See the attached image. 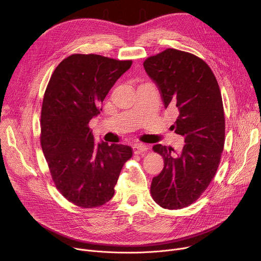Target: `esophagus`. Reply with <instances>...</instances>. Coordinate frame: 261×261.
<instances>
[{
    "instance_id": "1",
    "label": "esophagus",
    "mask_w": 261,
    "mask_h": 261,
    "mask_svg": "<svg viewBox=\"0 0 261 261\" xmlns=\"http://www.w3.org/2000/svg\"><path fill=\"white\" fill-rule=\"evenodd\" d=\"M147 150H148V148L141 144H136L133 146V151L135 154H141L143 152H146Z\"/></svg>"
}]
</instances>
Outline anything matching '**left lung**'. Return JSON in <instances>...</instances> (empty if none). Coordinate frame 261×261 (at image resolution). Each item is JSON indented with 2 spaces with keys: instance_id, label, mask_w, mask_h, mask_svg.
I'll use <instances>...</instances> for the list:
<instances>
[{
  "instance_id": "obj_1",
  "label": "left lung",
  "mask_w": 261,
  "mask_h": 261,
  "mask_svg": "<svg viewBox=\"0 0 261 261\" xmlns=\"http://www.w3.org/2000/svg\"><path fill=\"white\" fill-rule=\"evenodd\" d=\"M144 67L164 107L178 111L171 129L185 141L180 153L172 147H153L164 167L152 180L151 195L162 208L181 209L200 198L218 171L225 144L221 90L208 64L188 52L167 49L148 57Z\"/></svg>"
}]
</instances>
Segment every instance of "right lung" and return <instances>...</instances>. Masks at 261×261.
<instances>
[{
	"label": "right lung",
	"mask_w": 261,
	"mask_h": 261,
	"mask_svg": "<svg viewBox=\"0 0 261 261\" xmlns=\"http://www.w3.org/2000/svg\"><path fill=\"white\" fill-rule=\"evenodd\" d=\"M132 60L73 54L55 68L44 91L40 145L59 193L81 208L100 207L114 195L123 165L132 157L124 145L96 144L89 122Z\"/></svg>",
	"instance_id": "1"
}]
</instances>
